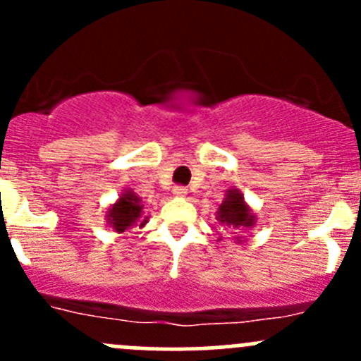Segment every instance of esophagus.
<instances>
[{
  "instance_id": "34e87169",
  "label": "esophagus",
  "mask_w": 361,
  "mask_h": 361,
  "mask_svg": "<svg viewBox=\"0 0 361 361\" xmlns=\"http://www.w3.org/2000/svg\"><path fill=\"white\" fill-rule=\"evenodd\" d=\"M173 195L174 197H185V195H187V188L181 187V185H176V187L173 188Z\"/></svg>"
}]
</instances>
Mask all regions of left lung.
<instances>
[{"label":"left lung","instance_id":"8db88e82","mask_svg":"<svg viewBox=\"0 0 361 361\" xmlns=\"http://www.w3.org/2000/svg\"><path fill=\"white\" fill-rule=\"evenodd\" d=\"M216 220L221 227H227L231 231H248L257 224V214L251 211V207L246 204L245 195L238 190V188H228L225 192V199L218 206L216 211ZM221 238H218L220 241ZM238 245L243 243V235L234 238Z\"/></svg>","mask_w":361,"mask_h":361}]
</instances>
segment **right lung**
<instances>
[{"mask_svg":"<svg viewBox=\"0 0 361 361\" xmlns=\"http://www.w3.org/2000/svg\"><path fill=\"white\" fill-rule=\"evenodd\" d=\"M106 224L116 234H123L133 227L143 228L148 224V216H145L141 197L130 188L123 190L115 202L110 204L106 214Z\"/></svg>","mask_w":361,"mask_h":361,"instance_id":"right-lung-1","label":"right lung"}]
</instances>
